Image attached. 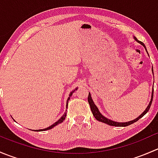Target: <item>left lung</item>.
Listing matches in <instances>:
<instances>
[{"instance_id":"8db88e82","label":"left lung","mask_w":158,"mask_h":158,"mask_svg":"<svg viewBox=\"0 0 158 158\" xmlns=\"http://www.w3.org/2000/svg\"><path fill=\"white\" fill-rule=\"evenodd\" d=\"M135 38V40L137 41V42H138L139 44H141V45L143 46V47H144V48H145L146 51H147V49H146L145 46H144V44H143L142 42H141V41L138 40H137L136 37H134ZM152 72H153V67H152ZM153 95H154V89L152 90V94H151V101H150L149 102V105L148 106L147 109L144 110V112L142 113V114H141V115L138 116L137 118L134 119V120L132 121H130V122H114V121L112 120H110V119L104 117V116L102 115V114L100 113V111H98V108H97V106H95V103H94L93 100L92 99V97H91V94L89 93V96H88V102H89V106H90V108H91V111H92V114H93L94 117L95 118V119L98 121H99V122H103V123L105 124H107V125H111V126H116V127H125V126H128V125H131V124H133L134 122H136L137 121L139 120L141 118H142L143 116L144 115V114H146V113L148 112V111H149L150 108H151V103H152V100H153Z\"/></svg>"}]
</instances>
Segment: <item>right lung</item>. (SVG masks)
<instances>
[{
  "instance_id": "obj_1",
  "label": "right lung",
  "mask_w": 158,
  "mask_h": 158,
  "mask_svg": "<svg viewBox=\"0 0 158 158\" xmlns=\"http://www.w3.org/2000/svg\"><path fill=\"white\" fill-rule=\"evenodd\" d=\"M76 90H77V88H76V89H73V90L71 92H70V94H69V98H68L67 101H66V108L68 107V102H69V100L70 97H71V95H73V92H74L75 91H76ZM66 112L64 113V114H63V115L62 116V117L60 118L59 119V120L57 121V122H56L55 123L53 124V125H50V126L48 127V128H44V129H40V130H36V131H43L49 130V129H51V128H53V127H55L56 125H59V124H60V123H62V122H63V121L65 120V118H66Z\"/></svg>"
}]
</instances>
